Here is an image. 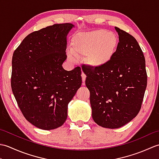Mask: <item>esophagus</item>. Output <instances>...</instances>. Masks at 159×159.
Returning <instances> with one entry per match:
<instances>
[{
  "instance_id": "esophagus-1",
  "label": "esophagus",
  "mask_w": 159,
  "mask_h": 159,
  "mask_svg": "<svg viewBox=\"0 0 159 159\" xmlns=\"http://www.w3.org/2000/svg\"><path fill=\"white\" fill-rule=\"evenodd\" d=\"M81 76H82V80H83V82L85 83V79H86V75H85V74H84V73H82Z\"/></svg>"
}]
</instances>
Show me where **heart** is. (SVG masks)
I'll list each match as a JSON object with an SVG mask.
<instances>
[{
  "label": "heart",
  "mask_w": 159,
  "mask_h": 159,
  "mask_svg": "<svg viewBox=\"0 0 159 159\" xmlns=\"http://www.w3.org/2000/svg\"><path fill=\"white\" fill-rule=\"evenodd\" d=\"M119 39L114 33L104 29L80 33L71 41L70 51L78 57L86 56V63L93 68H100L111 62L116 54ZM68 59L74 61L71 54Z\"/></svg>",
  "instance_id": "obj_1"
}]
</instances>
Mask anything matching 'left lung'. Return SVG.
I'll return each instance as SVG.
<instances>
[{
    "mask_svg": "<svg viewBox=\"0 0 159 159\" xmlns=\"http://www.w3.org/2000/svg\"><path fill=\"white\" fill-rule=\"evenodd\" d=\"M115 29L119 46L111 62L100 68L83 70L93 120L99 126L112 129L124 126L139 113L148 79L143 52L136 39Z\"/></svg>",
    "mask_w": 159,
    "mask_h": 159,
    "instance_id": "1",
    "label": "left lung"
}]
</instances>
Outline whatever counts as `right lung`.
I'll return each mask as SVG.
<instances>
[{
    "instance_id": "1",
    "label": "right lung",
    "mask_w": 159,
    "mask_h": 159,
    "mask_svg": "<svg viewBox=\"0 0 159 159\" xmlns=\"http://www.w3.org/2000/svg\"><path fill=\"white\" fill-rule=\"evenodd\" d=\"M73 26L55 24L30 33L13 54V93L24 117L40 129L62 126L67 104L81 86L80 67L67 71L62 67L66 36Z\"/></svg>"
}]
</instances>
